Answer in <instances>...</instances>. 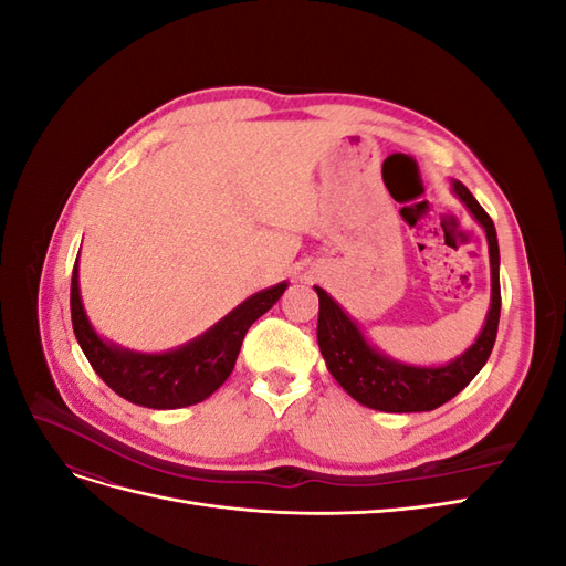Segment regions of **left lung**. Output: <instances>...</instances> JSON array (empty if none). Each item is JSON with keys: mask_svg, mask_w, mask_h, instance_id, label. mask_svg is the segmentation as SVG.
<instances>
[{"mask_svg": "<svg viewBox=\"0 0 566 566\" xmlns=\"http://www.w3.org/2000/svg\"><path fill=\"white\" fill-rule=\"evenodd\" d=\"M451 191L486 233L491 262V304L476 339L460 356L451 358L449 364L416 366L387 356L370 345L361 325L342 310L323 287L314 285L318 295L316 337L323 361L352 399L373 410H385V413H422V410H434L451 401L458 391L465 389L491 356L501 318L499 235H495L491 217L465 186L451 179Z\"/></svg>", "mask_w": 566, "mask_h": 566, "instance_id": "1", "label": "left lung"}]
</instances>
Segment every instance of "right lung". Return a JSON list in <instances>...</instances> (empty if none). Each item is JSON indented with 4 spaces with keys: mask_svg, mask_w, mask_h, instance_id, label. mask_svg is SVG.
<instances>
[{
    "mask_svg": "<svg viewBox=\"0 0 566 566\" xmlns=\"http://www.w3.org/2000/svg\"><path fill=\"white\" fill-rule=\"evenodd\" d=\"M287 281L250 295L212 328L167 352H134L101 337L84 312L80 295V256L71 283L73 331L87 361L119 397L156 410L200 403L231 375L250 325L266 314L285 293Z\"/></svg>",
    "mask_w": 566,
    "mask_h": 566,
    "instance_id": "right-lung-1",
    "label": "right lung"
}]
</instances>
